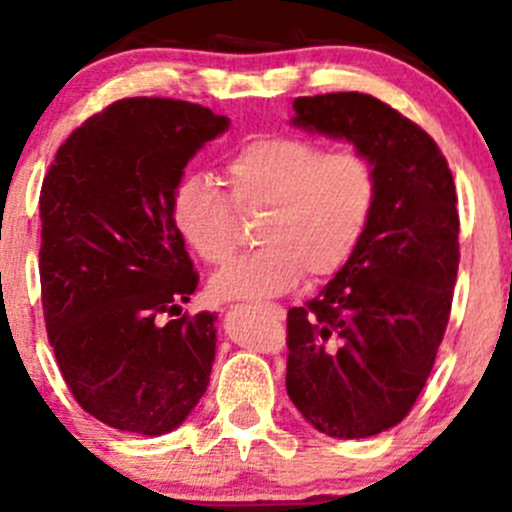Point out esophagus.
<instances>
[{"label":"esophagus","mask_w":512,"mask_h":512,"mask_svg":"<svg viewBox=\"0 0 512 512\" xmlns=\"http://www.w3.org/2000/svg\"><path fill=\"white\" fill-rule=\"evenodd\" d=\"M265 307L270 309L272 317H275V319H285V309H282V307H277V304H265Z\"/></svg>","instance_id":"obj_1"}]
</instances>
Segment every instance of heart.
Here are the masks:
<instances>
[{
    "label": "heart",
    "instance_id": "heart-1",
    "mask_svg": "<svg viewBox=\"0 0 512 512\" xmlns=\"http://www.w3.org/2000/svg\"><path fill=\"white\" fill-rule=\"evenodd\" d=\"M227 195L208 175H185L173 193V225L208 265L237 250L235 213H260V250L232 262L210 282L218 299L275 297L309 280L332 277L359 250L379 198L374 163L359 151H324L292 136H265L225 163ZM231 200L227 201L226 198Z\"/></svg>",
    "mask_w": 512,
    "mask_h": 512
}]
</instances>
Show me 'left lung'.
Masks as SVG:
<instances>
[{"instance_id": "8db88e82", "label": "left lung", "mask_w": 512, "mask_h": 512, "mask_svg": "<svg viewBox=\"0 0 512 512\" xmlns=\"http://www.w3.org/2000/svg\"><path fill=\"white\" fill-rule=\"evenodd\" d=\"M292 123L364 153L379 198L352 260L287 312V394L327 436H376L416 404L446 334L456 185L436 141L369 94L299 96Z\"/></svg>"}]
</instances>
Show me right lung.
<instances>
[{
	"mask_svg": "<svg viewBox=\"0 0 512 512\" xmlns=\"http://www.w3.org/2000/svg\"><path fill=\"white\" fill-rule=\"evenodd\" d=\"M227 126L198 103L123 98L66 138L41 185L49 344L81 409L118 431H173L210 384L218 317L180 314L198 272L170 205Z\"/></svg>",
	"mask_w": 512,
	"mask_h": 512,
	"instance_id": "right-lung-1",
	"label": "right lung"
}]
</instances>
